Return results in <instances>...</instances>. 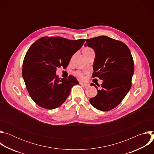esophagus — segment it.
Instances as JSON below:
<instances>
[{
	"mask_svg": "<svg viewBox=\"0 0 154 154\" xmlns=\"http://www.w3.org/2000/svg\"><path fill=\"white\" fill-rule=\"evenodd\" d=\"M80 85H82L83 86H84L85 87H88V86H90V84L89 83H84V82H80Z\"/></svg>",
	"mask_w": 154,
	"mask_h": 154,
	"instance_id": "1",
	"label": "esophagus"
}]
</instances>
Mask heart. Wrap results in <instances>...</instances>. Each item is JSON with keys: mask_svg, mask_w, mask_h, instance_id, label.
<instances>
[{"mask_svg": "<svg viewBox=\"0 0 154 154\" xmlns=\"http://www.w3.org/2000/svg\"><path fill=\"white\" fill-rule=\"evenodd\" d=\"M91 50H93L92 49L90 48H85V49H83V53H85V52H88ZM74 75H76L77 77H79V78H81V79H83L84 78V73L80 71H77L75 72H74Z\"/></svg>", "mask_w": 154, "mask_h": 154, "instance_id": "b5f03b06", "label": "heart"}]
</instances>
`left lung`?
I'll use <instances>...</instances> for the list:
<instances>
[{
	"mask_svg": "<svg viewBox=\"0 0 154 154\" xmlns=\"http://www.w3.org/2000/svg\"><path fill=\"white\" fill-rule=\"evenodd\" d=\"M84 46L95 52L92 77L103 81L97 85L100 89L91 84L96 88L97 94L90 102L99 110H111L122 102L131 88L134 63L130 51L122 41L106 36L87 39Z\"/></svg>",
	"mask_w": 154,
	"mask_h": 154,
	"instance_id": "left-lung-1",
	"label": "left lung"
}]
</instances>
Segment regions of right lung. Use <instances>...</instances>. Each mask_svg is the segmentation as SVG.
<instances>
[{
    "instance_id": "obj_1",
    "label": "right lung",
    "mask_w": 154,
    "mask_h": 154,
    "mask_svg": "<svg viewBox=\"0 0 154 154\" xmlns=\"http://www.w3.org/2000/svg\"><path fill=\"white\" fill-rule=\"evenodd\" d=\"M85 41L45 36L30 47L23 61L22 72L29 95L38 106L48 109L59 107L69 96L71 88L79 84L72 75L68 79L58 78L56 69L68 66L71 58Z\"/></svg>"
}]
</instances>
